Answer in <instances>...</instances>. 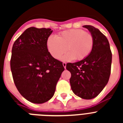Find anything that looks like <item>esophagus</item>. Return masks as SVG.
<instances>
[{"label":"esophagus","mask_w":123,"mask_h":123,"mask_svg":"<svg viewBox=\"0 0 123 123\" xmlns=\"http://www.w3.org/2000/svg\"><path fill=\"white\" fill-rule=\"evenodd\" d=\"M63 67L65 68V69H66V67H67V63L65 62L63 63Z\"/></svg>","instance_id":"obj_1"}]
</instances>
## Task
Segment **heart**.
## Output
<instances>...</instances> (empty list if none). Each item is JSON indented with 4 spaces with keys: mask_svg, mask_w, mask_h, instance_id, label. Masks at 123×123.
I'll return each mask as SVG.
<instances>
[{
    "mask_svg": "<svg viewBox=\"0 0 123 123\" xmlns=\"http://www.w3.org/2000/svg\"><path fill=\"white\" fill-rule=\"evenodd\" d=\"M94 45L93 36L82 29H72L60 32L58 36H50L47 41V47L54 58L59 60L68 51L63 59L70 61L85 58L89 55Z\"/></svg>",
    "mask_w": 123,
    "mask_h": 123,
    "instance_id": "1",
    "label": "heart"
}]
</instances>
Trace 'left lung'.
Instances as JSON below:
<instances>
[{
    "instance_id": "1",
    "label": "left lung",
    "mask_w": 123,
    "mask_h": 123,
    "mask_svg": "<svg viewBox=\"0 0 123 123\" xmlns=\"http://www.w3.org/2000/svg\"><path fill=\"white\" fill-rule=\"evenodd\" d=\"M93 36L94 45L89 55L82 60L67 64L70 71L71 87L75 95L89 100L95 98L104 89L109 80L112 54L107 38L99 29L84 25Z\"/></svg>"
}]
</instances>
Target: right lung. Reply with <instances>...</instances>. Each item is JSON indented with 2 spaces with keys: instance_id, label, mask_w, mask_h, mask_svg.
<instances>
[{
  "instance_id": "right-lung-1",
  "label": "right lung",
  "mask_w": 123,
  "mask_h": 123,
  "mask_svg": "<svg viewBox=\"0 0 123 123\" xmlns=\"http://www.w3.org/2000/svg\"><path fill=\"white\" fill-rule=\"evenodd\" d=\"M50 28L31 27L14 42L10 68L15 84L21 95L34 104H43L54 96L56 83L65 70L47 47Z\"/></svg>"
}]
</instances>
